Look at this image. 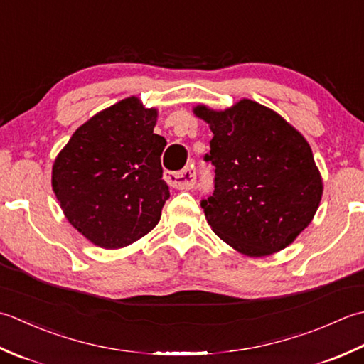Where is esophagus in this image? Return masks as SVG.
<instances>
[{
    "label": "esophagus",
    "mask_w": 364,
    "mask_h": 364,
    "mask_svg": "<svg viewBox=\"0 0 364 364\" xmlns=\"http://www.w3.org/2000/svg\"><path fill=\"white\" fill-rule=\"evenodd\" d=\"M166 182L171 185L173 188H179V190H190L195 187L196 183V173L193 165L185 166L182 171L177 173H166L165 174Z\"/></svg>",
    "instance_id": "obj_1"
}]
</instances>
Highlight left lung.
<instances>
[{
    "label": "left lung",
    "mask_w": 364,
    "mask_h": 364,
    "mask_svg": "<svg viewBox=\"0 0 364 364\" xmlns=\"http://www.w3.org/2000/svg\"><path fill=\"white\" fill-rule=\"evenodd\" d=\"M213 133L205 161L213 195L201 203L221 240L250 257L289 247L313 221L323 182L306 138L277 111L250 99L225 109L193 107Z\"/></svg>",
    "instance_id": "8db88e82"
}]
</instances>
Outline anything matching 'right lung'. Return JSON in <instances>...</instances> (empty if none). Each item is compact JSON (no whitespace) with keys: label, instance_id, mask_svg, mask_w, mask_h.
<instances>
[{"label":"right lung","instance_id":"obj_1","mask_svg":"<svg viewBox=\"0 0 364 364\" xmlns=\"http://www.w3.org/2000/svg\"><path fill=\"white\" fill-rule=\"evenodd\" d=\"M159 109L122 99L75 130L51 168V188L69 223L94 245L124 248L157 226L169 198L154 133Z\"/></svg>","mask_w":364,"mask_h":364}]
</instances>
